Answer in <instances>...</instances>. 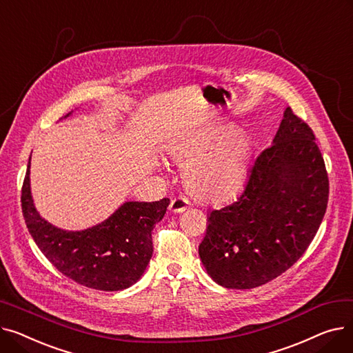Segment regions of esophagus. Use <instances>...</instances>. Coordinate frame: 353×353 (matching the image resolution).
<instances>
[{"label":"esophagus","instance_id":"obj_1","mask_svg":"<svg viewBox=\"0 0 353 353\" xmlns=\"http://www.w3.org/2000/svg\"><path fill=\"white\" fill-rule=\"evenodd\" d=\"M190 205V201L186 196H177L174 199H172L170 201V210L174 212V213H179V212H184Z\"/></svg>","mask_w":353,"mask_h":353}]
</instances>
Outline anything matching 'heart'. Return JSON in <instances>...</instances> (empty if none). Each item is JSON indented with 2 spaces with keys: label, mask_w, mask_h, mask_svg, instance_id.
<instances>
[{
  "label": "heart",
  "mask_w": 353,
  "mask_h": 353,
  "mask_svg": "<svg viewBox=\"0 0 353 353\" xmlns=\"http://www.w3.org/2000/svg\"><path fill=\"white\" fill-rule=\"evenodd\" d=\"M172 156L186 163L183 180L194 197L220 203L242 190L250 167L252 141L242 130L219 127L180 141Z\"/></svg>",
  "instance_id": "1"
}]
</instances>
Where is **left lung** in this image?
<instances>
[{"label": "left lung", "mask_w": 353, "mask_h": 353, "mask_svg": "<svg viewBox=\"0 0 353 353\" xmlns=\"http://www.w3.org/2000/svg\"><path fill=\"white\" fill-rule=\"evenodd\" d=\"M327 197V172L314 134L288 107L273 144L250 167L242 194L210 212L199 254L212 279L229 289L276 279L309 248Z\"/></svg>", "instance_id": "1"}]
</instances>
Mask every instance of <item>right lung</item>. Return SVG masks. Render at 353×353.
I'll use <instances>...</instances> for the list:
<instances>
[{
	"label": "right lung",
	"mask_w": 353,
	"mask_h": 353,
	"mask_svg": "<svg viewBox=\"0 0 353 353\" xmlns=\"http://www.w3.org/2000/svg\"><path fill=\"white\" fill-rule=\"evenodd\" d=\"M169 205L167 197L152 203L128 201L101 225L67 232L50 225L35 210L30 160L21 189L26 225L50 263L74 282L107 292L125 289L140 279L153 254L152 230Z\"/></svg>",
	"instance_id": "right-lung-1"
}]
</instances>
